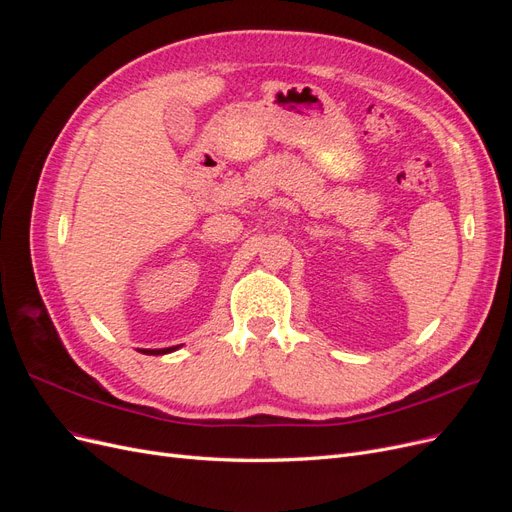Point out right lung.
Listing matches in <instances>:
<instances>
[{
	"instance_id": "add662e5",
	"label": "right lung",
	"mask_w": 512,
	"mask_h": 512,
	"mask_svg": "<svg viewBox=\"0 0 512 512\" xmlns=\"http://www.w3.org/2000/svg\"><path fill=\"white\" fill-rule=\"evenodd\" d=\"M177 348H181V346H170V348H160V350H145V348H136V350L143 352V354H166V352H173Z\"/></svg>"
}]
</instances>
